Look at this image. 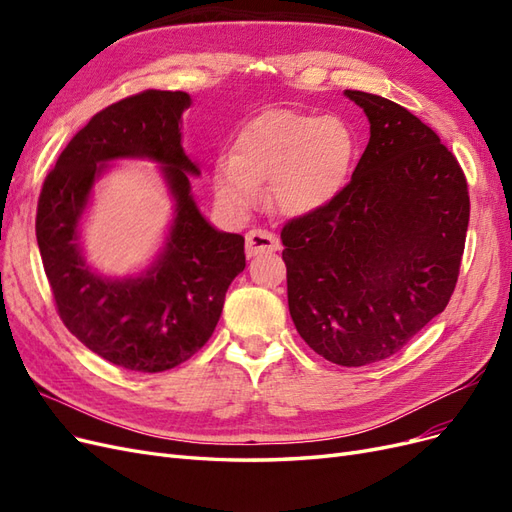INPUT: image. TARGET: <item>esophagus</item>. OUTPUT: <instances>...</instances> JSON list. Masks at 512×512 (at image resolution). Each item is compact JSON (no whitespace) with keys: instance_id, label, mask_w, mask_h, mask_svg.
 <instances>
[{"instance_id":"34e87169","label":"esophagus","mask_w":512,"mask_h":512,"mask_svg":"<svg viewBox=\"0 0 512 512\" xmlns=\"http://www.w3.org/2000/svg\"><path fill=\"white\" fill-rule=\"evenodd\" d=\"M280 250V241H277L275 235L267 230H250L245 235V254L247 258H254L258 254H265V252H277Z\"/></svg>"}]
</instances>
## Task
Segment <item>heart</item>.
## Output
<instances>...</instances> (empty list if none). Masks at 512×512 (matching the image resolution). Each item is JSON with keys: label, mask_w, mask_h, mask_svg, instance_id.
Here are the masks:
<instances>
[{"label": "heart", "mask_w": 512, "mask_h": 512, "mask_svg": "<svg viewBox=\"0 0 512 512\" xmlns=\"http://www.w3.org/2000/svg\"><path fill=\"white\" fill-rule=\"evenodd\" d=\"M356 158V136L337 115L275 108L247 121L230 158L213 166L215 196L230 215L252 211L267 188L284 218H305L344 192Z\"/></svg>", "instance_id": "heart-1"}]
</instances>
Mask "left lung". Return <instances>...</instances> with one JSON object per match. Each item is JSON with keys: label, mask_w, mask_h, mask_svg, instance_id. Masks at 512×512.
Returning a JSON list of instances; mask_svg holds the SVG:
<instances>
[{"label": "left lung", "mask_w": 512, "mask_h": 512, "mask_svg": "<svg viewBox=\"0 0 512 512\" xmlns=\"http://www.w3.org/2000/svg\"><path fill=\"white\" fill-rule=\"evenodd\" d=\"M344 96L369 143L331 205L282 230L288 309L307 346L361 367L389 359L444 312L470 222L468 183L438 134L404 106Z\"/></svg>", "instance_id": "8db88e82"}]
</instances>
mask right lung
Returning <instances> with one entry per match:
<instances>
[{
    "instance_id": "1",
    "label": "right lung",
    "mask_w": 512,
    "mask_h": 512,
    "mask_svg": "<svg viewBox=\"0 0 512 512\" xmlns=\"http://www.w3.org/2000/svg\"><path fill=\"white\" fill-rule=\"evenodd\" d=\"M190 104L185 91L149 89L106 106L61 151L38 200L36 237L59 318L91 352L143 374L173 369L209 342L245 269V239L211 226L192 196L200 170L181 147ZM115 159L158 161L176 207L157 260L128 278L98 274L80 247L90 192Z\"/></svg>"
}]
</instances>
